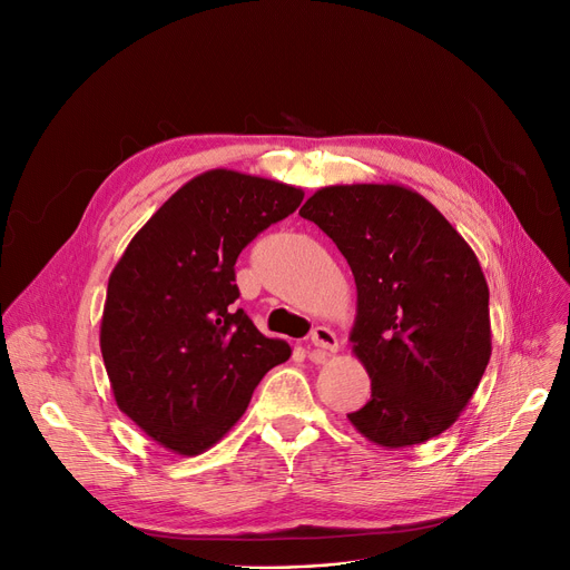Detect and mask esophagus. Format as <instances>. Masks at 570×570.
<instances>
[{
  "mask_svg": "<svg viewBox=\"0 0 570 570\" xmlns=\"http://www.w3.org/2000/svg\"><path fill=\"white\" fill-rule=\"evenodd\" d=\"M312 346H314V357H325V355H331V353H337V335L331 331V327H325V325H316L314 331H312Z\"/></svg>",
  "mask_w": 570,
  "mask_h": 570,
  "instance_id": "1",
  "label": "esophagus"
}]
</instances>
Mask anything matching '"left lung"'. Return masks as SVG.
I'll return each instance as SVG.
<instances>
[{"instance_id":"1","label":"left lung","mask_w":570,"mask_h":570,"mask_svg":"<svg viewBox=\"0 0 570 570\" xmlns=\"http://www.w3.org/2000/svg\"><path fill=\"white\" fill-rule=\"evenodd\" d=\"M346 258L353 355L372 379L351 425L381 448L425 443L471 402L492 355L490 291L466 239L402 185H333L301 207Z\"/></svg>"}]
</instances>
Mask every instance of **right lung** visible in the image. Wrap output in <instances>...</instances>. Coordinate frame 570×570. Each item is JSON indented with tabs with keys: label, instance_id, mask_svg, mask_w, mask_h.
Listing matches in <instances>:
<instances>
[{
	"label": "right lung",
	"instance_id": "1",
	"mask_svg": "<svg viewBox=\"0 0 570 570\" xmlns=\"http://www.w3.org/2000/svg\"><path fill=\"white\" fill-rule=\"evenodd\" d=\"M305 191L228 168L196 175L131 237L112 267L101 355L119 411L175 455H200L291 357L237 309L235 261Z\"/></svg>",
	"mask_w": 570,
	"mask_h": 570
}]
</instances>
